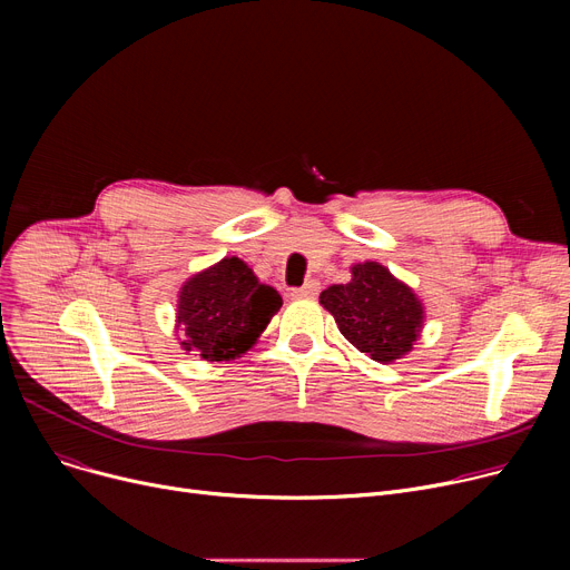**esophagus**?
<instances>
[{"instance_id":"esophagus-1","label":"esophagus","mask_w":570,"mask_h":570,"mask_svg":"<svg viewBox=\"0 0 570 570\" xmlns=\"http://www.w3.org/2000/svg\"><path fill=\"white\" fill-rule=\"evenodd\" d=\"M316 293H318V282H316V279H309V282H305V286L293 288V291H291V297H314Z\"/></svg>"}]
</instances>
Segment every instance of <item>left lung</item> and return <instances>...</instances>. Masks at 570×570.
Segmentation results:
<instances>
[{"label":"left lung","mask_w":570,"mask_h":570,"mask_svg":"<svg viewBox=\"0 0 570 570\" xmlns=\"http://www.w3.org/2000/svg\"><path fill=\"white\" fill-rule=\"evenodd\" d=\"M318 303L357 351L383 365L404 357L425 325L421 297L376 261L351 265V282L327 286Z\"/></svg>","instance_id":"1"}]
</instances>
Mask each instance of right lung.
<instances>
[{
    "label": "right lung",
    "mask_w": 570,
    "mask_h": 570,
    "mask_svg": "<svg viewBox=\"0 0 570 570\" xmlns=\"http://www.w3.org/2000/svg\"><path fill=\"white\" fill-rule=\"evenodd\" d=\"M282 307V295L258 282L237 256L191 275L177 293L175 331L187 353L207 363L243 357Z\"/></svg>",
    "instance_id": "obj_1"
}]
</instances>
